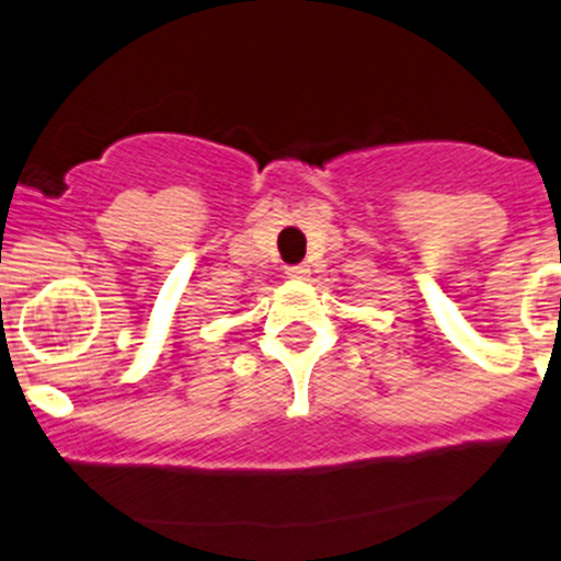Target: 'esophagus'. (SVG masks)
Masks as SVG:
<instances>
[{
  "label": "esophagus",
  "instance_id": "34e87169",
  "mask_svg": "<svg viewBox=\"0 0 561 561\" xmlns=\"http://www.w3.org/2000/svg\"><path fill=\"white\" fill-rule=\"evenodd\" d=\"M285 274L290 276V279H306V276H309V265H287Z\"/></svg>",
  "mask_w": 561,
  "mask_h": 561
}]
</instances>
